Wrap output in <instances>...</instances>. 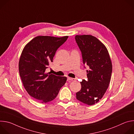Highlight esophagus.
Listing matches in <instances>:
<instances>
[{
    "instance_id": "34e87169",
    "label": "esophagus",
    "mask_w": 134,
    "mask_h": 134,
    "mask_svg": "<svg viewBox=\"0 0 134 134\" xmlns=\"http://www.w3.org/2000/svg\"><path fill=\"white\" fill-rule=\"evenodd\" d=\"M67 80L68 81H75L76 80L75 79H73V78H71V77H68Z\"/></svg>"
}]
</instances>
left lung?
Wrapping results in <instances>:
<instances>
[{
	"mask_svg": "<svg viewBox=\"0 0 134 134\" xmlns=\"http://www.w3.org/2000/svg\"><path fill=\"white\" fill-rule=\"evenodd\" d=\"M82 54L83 64L89 67L86 70L87 81L81 82V90L76 93V99L89 105L101 100L107 90L112 70L109 52L103 43L91 35L75 36Z\"/></svg>",
	"mask_w": 134,
	"mask_h": 134,
	"instance_id": "8db88e82",
	"label": "left lung"
}]
</instances>
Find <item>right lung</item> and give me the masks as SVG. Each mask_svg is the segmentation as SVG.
I'll return each mask as SVG.
<instances>
[{
    "label": "right lung",
    "mask_w": 134,
    "mask_h": 134,
    "mask_svg": "<svg viewBox=\"0 0 134 134\" xmlns=\"http://www.w3.org/2000/svg\"><path fill=\"white\" fill-rule=\"evenodd\" d=\"M68 37L37 36L22 52L18 68L23 86L30 96L42 103L54 100L66 82V77L50 74L46 70Z\"/></svg>",
    "instance_id": "right-lung-1"
}]
</instances>
